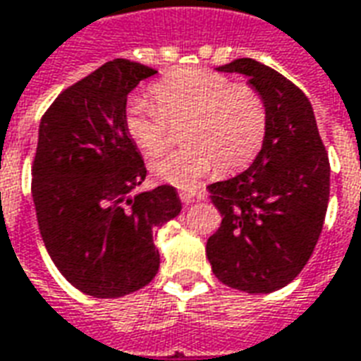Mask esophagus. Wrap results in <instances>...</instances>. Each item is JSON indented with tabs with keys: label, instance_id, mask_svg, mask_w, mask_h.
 <instances>
[{
	"label": "esophagus",
	"instance_id": "1",
	"mask_svg": "<svg viewBox=\"0 0 361 361\" xmlns=\"http://www.w3.org/2000/svg\"><path fill=\"white\" fill-rule=\"evenodd\" d=\"M178 196L183 200V204H192V202L196 200V194H194V192H180Z\"/></svg>",
	"mask_w": 361,
	"mask_h": 361
}]
</instances>
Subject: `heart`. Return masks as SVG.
Here are the masks:
<instances>
[{
	"label": "heart",
	"instance_id": "heart-1",
	"mask_svg": "<svg viewBox=\"0 0 361 361\" xmlns=\"http://www.w3.org/2000/svg\"><path fill=\"white\" fill-rule=\"evenodd\" d=\"M154 104L134 97L125 109V130L136 148L157 155L171 125L184 123V148L149 163L157 180L194 188L217 165L221 173L246 167L262 148L267 128L264 97L248 84L206 69H180L155 82Z\"/></svg>",
	"mask_w": 361,
	"mask_h": 361
}]
</instances>
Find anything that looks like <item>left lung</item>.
I'll use <instances>...</instances> for the list:
<instances>
[{
  "mask_svg": "<svg viewBox=\"0 0 361 361\" xmlns=\"http://www.w3.org/2000/svg\"><path fill=\"white\" fill-rule=\"evenodd\" d=\"M217 71L248 78L264 97L267 128L248 169L207 186L223 221L206 256L223 285L267 294L292 283L314 254L329 204V157L314 107L288 78L246 57Z\"/></svg>",
  "mask_w": 361,
  "mask_h": 361,
  "instance_id": "8db88e82",
  "label": "left lung"
}]
</instances>
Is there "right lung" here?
<instances>
[{"label": "right lung", "mask_w": 361, "mask_h": 361, "mask_svg": "<svg viewBox=\"0 0 361 361\" xmlns=\"http://www.w3.org/2000/svg\"><path fill=\"white\" fill-rule=\"evenodd\" d=\"M157 71L113 59L61 92L42 117L32 200L49 257L94 298L140 290L159 271L154 228L183 204L173 186L130 192L146 178L125 130L126 96Z\"/></svg>", "instance_id": "obj_1"}]
</instances>
